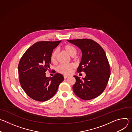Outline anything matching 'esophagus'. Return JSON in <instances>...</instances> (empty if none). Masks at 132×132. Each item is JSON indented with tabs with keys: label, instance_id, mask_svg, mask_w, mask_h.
I'll use <instances>...</instances> for the list:
<instances>
[{
	"label": "esophagus",
	"instance_id": "obj_1",
	"mask_svg": "<svg viewBox=\"0 0 132 132\" xmlns=\"http://www.w3.org/2000/svg\"><path fill=\"white\" fill-rule=\"evenodd\" d=\"M68 77H69V76H66V75H65V76H64V79H66V78H67Z\"/></svg>",
	"mask_w": 132,
	"mask_h": 132
}]
</instances>
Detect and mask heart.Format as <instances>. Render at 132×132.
Here are the masks:
<instances>
[{
    "label": "heart",
    "mask_w": 132,
    "mask_h": 132,
    "mask_svg": "<svg viewBox=\"0 0 132 132\" xmlns=\"http://www.w3.org/2000/svg\"><path fill=\"white\" fill-rule=\"evenodd\" d=\"M63 50L67 52L69 55L71 56H74L77 53V50L73 46L70 45V44H67L64 45L63 47ZM58 55V51L57 50H54L53 51L51 55V61L53 63H55L56 62V60H57V57ZM75 67V65L72 63L67 64V65H61L57 67V71L64 75H69L70 74L72 71V69Z\"/></svg>",
    "instance_id": "1"
}]
</instances>
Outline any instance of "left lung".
I'll use <instances>...</instances> for the list:
<instances>
[{
  "label": "left lung",
  "mask_w": 132,
  "mask_h": 132,
  "mask_svg": "<svg viewBox=\"0 0 132 132\" xmlns=\"http://www.w3.org/2000/svg\"><path fill=\"white\" fill-rule=\"evenodd\" d=\"M67 41L81 50L82 58L77 71L86 73V77L82 79L73 76L76 79L72 86L74 93L84 100L97 98L104 90L110 76V67L104 51L91 39Z\"/></svg>",
  "instance_id": "obj_1"
}]
</instances>
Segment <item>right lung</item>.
I'll return each instance as SVG.
<instances>
[{"instance_id":"right-lung-1","label":"right lung","mask_w":132,"mask_h":132,"mask_svg":"<svg viewBox=\"0 0 132 132\" xmlns=\"http://www.w3.org/2000/svg\"><path fill=\"white\" fill-rule=\"evenodd\" d=\"M61 42L42 41L34 43L24 53L18 65L21 86L27 95L33 100L45 101L57 92L64 80L63 75L55 74L52 78L46 76L51 64V55Z\"/></svg>"}]
</instances>
